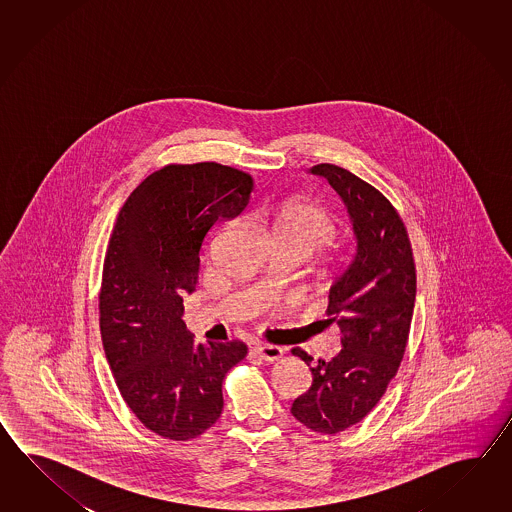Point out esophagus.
<instances>
[{"mask_svg":"<svg viewBox=\"0 0 512 512\" xmlns=\"http://www.w3.org/2000/svg\"><path fill=\"white\" fill-rule=\"evenodd\" d=\"M254 353L265 362H274V360L282 359L283 349L278 346H272V344H258L254 348Z\"/></svg>","mask_w":512,"mask_h":512,"instance_id":"obj_1","label":"esophagus"}]
</instances>
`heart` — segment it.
Masks as SVG:
<instances>
[{"label": "heart", "instance_id": "obj_1", "mask_svg": "<svg viewBox=\"0 0 512 512\" xmlns=\"http://www.w3.org/2000/svg\"><path fill=\"white\" fill-rule=\"evenodd\" d=\"M263 221L280 249H293L313 256L337 238V221L326 208L311 201H287L263 212Z\"/></svg>", "mask_w": 512, "mask_h": 512}]
</instances>
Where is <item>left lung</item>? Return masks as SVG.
Wrapping results in <instances>:
<instances>
[{"mask_svg":"<svg viewBox=\"0 0 512 512\" xmlns=\"http://www.w3.org/2000/svg\"><path fill=\"white\" fill-rule=\"evenodd\" d=\"M348 207L357 252L338 276L327 304V322L342 333L331 360L300 357L313 373L311 388L293 403L296 421L318 434L335 435L357 425L381 401L397 375L414 316V252L404 221L381 192L335 164H316Z\"/></svg>","mask_w":512,"mask_h":512,"instance_id":"left-lung-1","label":"left lung"}]
</instances>
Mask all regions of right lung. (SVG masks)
Listing matches in <instances>:
<instances>
[{"instance_id": "obj_1", "label": "right lung", "mask_w": 512, "mask_h": 512, "mask_svg": "<svg viewBox=\"0 0 512 512\" xmlns=\"http://www.w3.org/2000/svg\"><path fill=\"white\" fill-rule=\"evenodd\" d=\"M254 179L218 163L168 164L120 208L98 293L102 346L124 403L153 434L199 437L223 410V379L247 357L240 340L197 344L183 322L199 251L221 218L249 205Z\"/></svg>"}]
</instances>
